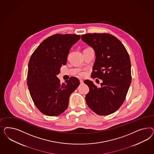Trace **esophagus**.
Here are the masks:
<instances>
[{"label": "esophagus", "mask_w": 154, "mask_h": 154, "mask_svg": "<svg viewBox=\"0 0 154 154\" xmlns=\"http://www.w3.org/2000/svg\"><path fill=\"white\" fill-rule=\"evenodd\" d=\"M79 82H80V84H82L84 83V81H83L82 79H80V80H79Z\"/></svg>", "instance_id": "1"}]
</instances>
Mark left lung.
<instances>
[{
	"instance_id": "1",
	"label": "left lung",
	"mask_w": 154,
	"mask_h": 154,
	"mask_svg": "<svg viewBox=\"0 0 154 154\" xmlns=\"http://www.w3.org/2000/svg\"><path fill=\"white\" fill-rule=\"evenodd\" d=\"M81 39L95 52L91 77L103 81L100 88L91 81H84L90 89L85 97L87 104L98 115H110L121 107L131 84L129 55L121 41L112 34L88 33Z\"/></svg>"
}]
</instances>
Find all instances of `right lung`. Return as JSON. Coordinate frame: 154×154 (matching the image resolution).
<instances>
[{
	"instance_id": "add662e5",
	"label": "right lung",
	"mask_w": 154,
	"mask_h": 154,
	"mask_svg": "<svg viewBox=\"0 0 154 154\" xmlns=\"http://www.w3.org/2000/svg\"><path fill=\"white\" fill-rule=\"evenodd\" d=\"M81 37L77 34H56L38 46L28 65L27 84L33 102L39 111L49 116H56L68 106L71 94L79 85V79L71 77L61 84L57 75L66 63L71 47Z\"/></svg>"
}]
</instances>
